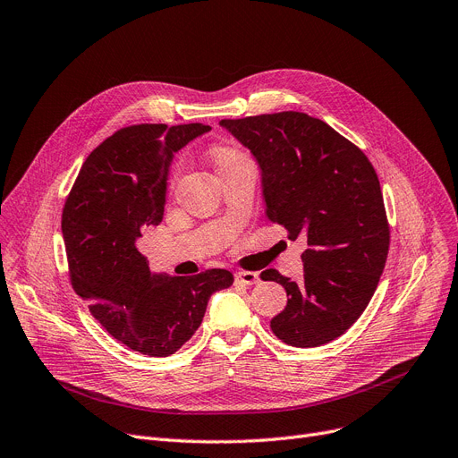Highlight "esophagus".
<instances>
[{"mask_svg":"<svg viewBox=\"0 0 458 458\" xmlns=\"http://www.w3.org/2000/svg\"><path fill=\"white\" fill-rule=\"evenodd\" d=\"M236 283H241V285H255V283H259V274L257 272H236L234 276Z\"/></svg>","mask_w":458,"mask_h":458,"instance_id":"obj_1","label":"esophagus"}]
</instances>
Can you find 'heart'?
<instances>
[{
  "label": "heart",
  "mask_w": 458,
  "mask_h": 458,
  "mask_svg": "<svg viewBox=\"0 0 458 458\" xmlns=\"http://www.w3.org/2000/svg\"><path fill=\"white\" fill-rule=\"evenodd\" d=\"M233 157H236V152L231 150V148L217 147V148L214 150V160H216V164H220V162H224V160H227V158H233Z\"/></svg>",
  "instance_id": "obj_1"
}]
</instances>
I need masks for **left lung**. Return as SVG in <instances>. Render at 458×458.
Here are the masks:
<instances>
[{
    "label": "left lung",
    "mask_w": 458,
    "mask_h": 458,
    "mask_svg": "<svg viewBox=\"0 0 458 458\" xmlns=\"http://www.w3.org/2000/svg\"><path fill=\"white\" fill-rule=\"evenodd\" d=\"M220 124L250 148L272 224L301 238L303 279L260 274L287 291L270 320L283 343L320 346L343 335L365 311L384 272L389 225L375 167L320 119L281 112Z\"/></svg>",
    "instance_id": "8db88e82"
}]
</instances>
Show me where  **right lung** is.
<instances>
[{"instance_id":"add662e5","label":"right lung","mask_w":458,"mask_h":458,"mask_svg":"<svg viewBox=\"0 0 458 458\" xmlns=\"http://www.w3.org/2000/svg\"><path fill=\"white\" fill-rule=\"evenodd\" d=\"M210 126L134 124L121 128L83 162L63 208L61 231L71 283L112 337L165 358L201 326L216 291L233 285L224 268L177 277L150 272L138 241L164 217L175 152Z\"/></svg>"}]
</instances>
